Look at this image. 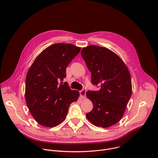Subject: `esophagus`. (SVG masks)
<instances>
[{"label":"esophagus","mask_w":158,"mask_h":158,"mask_svg":"<svg viewBox=\"0 0 158 158\" xmlns=\"http://www.w3.org/2000/svg\"><path fill=\"white\" fill-rule=\"evenodd\" d=\"M79 93H80V96L82 98H85V93H86V91L85 89H82L81 90V91H79Z\"/></svg>","instance_id":"1"}]
</instances>
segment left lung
Wrapping results in <instances>:
<instances>
[{"mask_svg": "<svg viewBox=\"0 0 158 158\" xmlns=\"http://www.w3.org/2000/svg\"><path fill=\"white\" fill-rule=\"evenodd\" d=\"M81 56L91 73L92 84L100 85L99 91L86 93L93 104L86 118L98 127H110L123 118L131 96L129 71L123 60L106 48L91 45L82 49Z\"/></svg>", "mask_w": 158, "mask_h": 158, "instance_id": "obj_1", "label": "left lung"}]
</instances>
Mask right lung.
Segmentation results:
<instances>
[{"mask_svg":"<svg viewBox=\"0 0 158 158\" xmlns=\"http://www.w3.org/2000/svg\"><path fill=\"white\" fill-rule=\"evenodd\" d=\"M80 51L71 44H55L44 49L31 65L26 79V101L39 124L59 125L65 119L70 104L77 101L79 91L62 81L67 65Z\"/></svg>","mask_w":158,"mask_h":158,"instance_id":"add662e5","label":"right lung"}]
</instances>
